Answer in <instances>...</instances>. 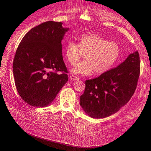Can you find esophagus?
<instances>
[{"instance_id": "obj_1", "label": "esophagus", "mask_w": 151, "mask_h": 151, "mask_svg": "<svg viewBox=\"0 0 151 151\" xmlns=\"http://www.w3.org/2000/svg\"><path fill=\"white\" fill-rule=\"evenodd\" d=\"M70 78H71L72 80H73V81H78L79 80V78H78V77H77V76H74V75H70Z\"/></svg>"}]
</instances>
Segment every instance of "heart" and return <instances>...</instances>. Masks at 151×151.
Returning a JSON list of instances; mask_svg holds the SVG:
<instances>
[{"instance_id":"obj_1","label":"heart","mask_w":151,"mask_h":151,"mask_svg":"<svg viewBox=\"0 0 151 151\" xmlns=\"http://www.w3.org/2000/svg\"><path fill=\"white\" fill-rule=\"evenodd\" d=\"M64 53L71 65H75L84 55L85 61L71 69V73L90 76L94 72L95 75H101L116 64L119 58L120 48L117 43L109 42L98 34H87L78 37L77 44L69 41Z\"/></svg>"}]
</instances>
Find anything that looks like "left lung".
Wrapping results in <instances>:
<instances>
[{
	"instance_id": "left-lung-1",
	"label": "left lung",
	"mask_w": 151,
	"mask_h": 151,
	"mask_svg": "<svg viewBox=\"0 0 151 151\" xmlns=\"http://www.w3.org/2000/svg\"><path fill=\"white\" fill-rule=\"evenodd\" d=\"M139 73V56L136 51L117 67L86 81L85 91L80 96V105L84 112L94 119L116 113L134 94Z\"/></svg>"
}]
</instances>
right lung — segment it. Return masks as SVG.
I'll use <instances>...</instances> for the list:
<instances>
[{"label": "right lung", "instance_id": "1", "mask_svg": "<svg viewBox=\"0 0 151 151\" xmlns=\"http://www.w3.org/2000/svg\"><path fill=\"white\" fill-rule=\"evenodd\" d=\"M62 24L50 21L33 27L17 50L13 64L16 87L23 101L34 107L49 106L68 81L61 40L69 29Z\"/></svg>", "mask_w": 151, "mask_h": 151}]
</instances>
